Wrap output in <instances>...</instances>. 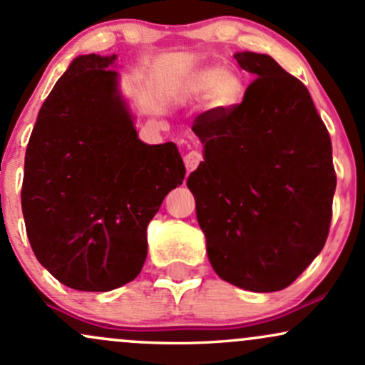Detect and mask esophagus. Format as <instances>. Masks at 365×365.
<instances>
[{"instance_id":"1","label":"esophagus","mask_w":365,"mask_h":365,"mask_svg":"<svg viewBox=\"0 0 365 365\" xmlns=\"http://www.w3.org/2000/svg\"><path fill=\"white\" fill-rule=\"evenodd\" d=\"M183 161H185L187 171H194L197 166L202 163V154H200L199 150H188L185 158H183Z\"/></svg>"}]
</instances>
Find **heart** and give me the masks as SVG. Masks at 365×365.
I'll return each instance as SVG.
<instances>
[{
    "label": "heart",
    "mask_w": 365,
    "mask_h": 365,
    "mask_svg": "<svg viewBox=\"0 0 365 365\" xmlns=\"http://www.w3.org/2000/svg\"><path fill=\"white\" fill-rule=\"evenodd\" d=\"M195 91H212V99L220 106H228L240 94V82L233 75L226 73L223 68H204L194 78Z\"/></svg>",
    "instance_id": "obj_1"
}]
</instances>
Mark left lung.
Masks as SVG:
<instances>
[{"mask_svg":"<svg viewBox=\"0 0 365 365\" xmlns=\"http://www.w3.org/2000/svg\"><path fill=\"white\" fill-rule=\"evenodd\" d=\"M235 60L255 78L240 104L195 118L204 161L187 187L216 274L244 290L278 292L328 238L331 139L299 78L267 54L242 51Z\"/></svg>","mask_w":365,"mask_h":365,"instance_id":"left-lung-1","label":"left lung"}]
</instances>
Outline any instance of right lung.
I'll return each mask as SVG.
<instances>
[{"label":"right lung","instance_id":"1","mask_svg":"<svg viewBox=\"0 0 365 365\" xmlns=\"http://www.w3.org/2000/svg\"><path fill=\"white\" fill-rule=\"evenodd\" d=\"M116 54H82L54 83L25 153L22 212L37 261L81 292L132 282L148 225L185 165L173 142L149 145L118 89Z\"/></svg>","mask_w":365,"mask_h":365}]
</instances>
